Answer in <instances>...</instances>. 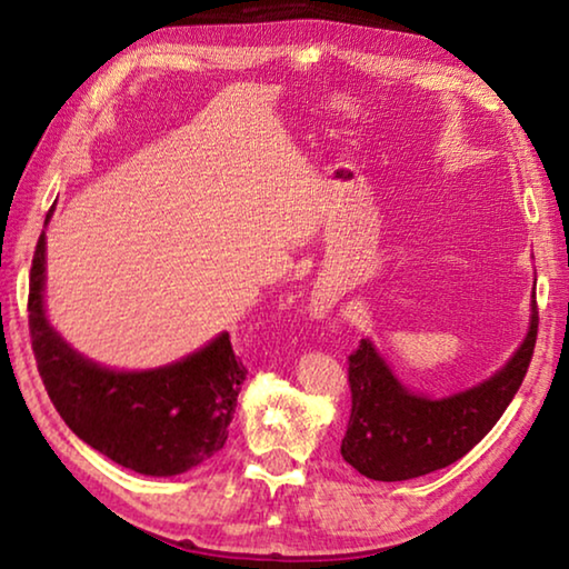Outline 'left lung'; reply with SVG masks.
<instances>
[{
    "label": "left lung",
    "instance_id": "left-lung-1",
    "mask_svg": "<svg viewBox=\"0 0 569 569\" xmlns=\"http://www.w3.org/2000/svg\"><path fill=\"white\" fill-rule=\"evenodd\" d=\"M537 303L525 341L495 377L447 399L411 393L371 341L349 356L351 417L341 457L377 481H403L445 469L489 435L525 381L537 341Z\"/></svg>",
    "mask_w": 569,
    "mask_h": 569
}]
</instances>
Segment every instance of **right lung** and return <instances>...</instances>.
<instances>
[{"label":"right lung","mask_w":569,"mask_h":569,"mask_svg":"<svg viewBox=\"0 0 569 569\" xmlns=\"http://www.w3.org/2000/svg\"><path fill=\"white\" fill-rule=\"evenodd\" d=\"M42 291L44 233L34 248L27 298L32 351L54 409L84 445L148 477L182 475L223 449L248 373L228 333L162 369L110 371L60 339L44 316Z\"/></svg>","instance_id":"add662e5"}]
</instances>
